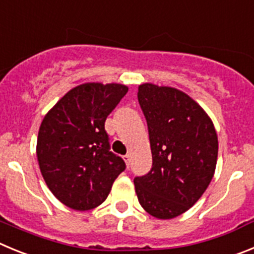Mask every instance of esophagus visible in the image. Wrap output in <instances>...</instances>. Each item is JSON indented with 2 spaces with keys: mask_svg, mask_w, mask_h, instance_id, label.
Segmentation results:
<instances>
[{
  "mask_svg": "<svg viewBox=\"0 0 254 254\" xmlns=\"http://www.w3.org/2000/svg\"><path fill=\"white\" fill-rule=\"evenodd\" d=\"M124 161H125V163H127V166L129 167L130 166V161H131V157H130V154L124 155Z\"/></svg>",
  "mask_w": 254,
  "mask_h": 254,
  "instance_id": "34e87169",
  "label": "esophagus"
}]
</instances>
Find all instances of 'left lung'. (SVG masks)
Wrapping results in <instances>:
<instances>
[{"label": "left lung", "mask_w": 254, "mask_h": 254, "mask_svg": "<svg viewBox=\"0 0 254 254\" xmlns=\"http://www.w3.org/2000/svg\"><path fill=\"white\" fill-rule=\"evenodd\" d=\"M138 101L148 124L152 168L134 178L138 200L158 219L181 215L209 186L218 159L214 124L189 95L172 87L140 84Z\"/></svg>", "instance_id": "1"}]
</instances>
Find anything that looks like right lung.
Here are the masks:
<instances>
[{
	"label": "right lung",
	"mask_w": 254,
	"mask_h": 254,
	"mask_svg": "<svg viewBox=\"0 0 254 254\" xmlns=\"http://www.w3.org/2000/svg\"><path fill=\"white\" fill-rule=\"evenodd\" d=\"M127 87L83 83L65 93L43 119L36 155L45 184L70 209H95L127 168L110 150L105 122Z\"/></svg>",
	"instance_id": "1"
}]
</instances>
